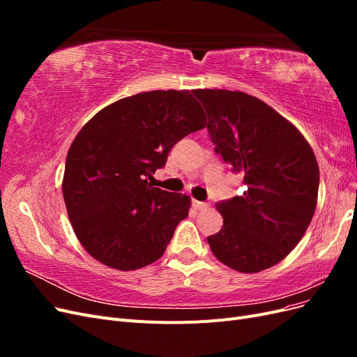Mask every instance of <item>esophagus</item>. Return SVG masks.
I'll return each mask as SVG.
<instances>
[{"label": "esophagus", "mask_w": 357, "mask_h": 357, "mask_svg": "<svg viewBox=\"0 0 357 357\" xmlns=\"http://www.w3.org/2000/svg\"><path fill=\"white\" fill-rule=\"evenodd\" d=\"M193 207H195L197 210H199V211H205L208 208V204L207 202H202V201H193Z\"/></svg>", "instance_id": "esophagus-1"}]
</instances>
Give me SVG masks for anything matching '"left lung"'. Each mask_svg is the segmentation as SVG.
Returning a JSON list of instances; mask_svg holds the SVG:
<instances>
[{
	"mask_svg": "<svg viewBox=\"0 0 357 357\" xmlns=\"http://www.w3.org/2000/svg\"><path fill=\"white\" fill-rule=\"evenodd\" d=\"M215 153L244 176L245 190L215 204L222 229L207 241L222 264L259 273L298 245L317 204L319 165L298 129L256 96L197 89Z\"/></svg>",
	"mask_w": 357,
	"mask_h": 357,
	"instance_id": "8db88e82",
	"label": "left lung"
}]
</instances>
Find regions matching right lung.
Listing matches in <instances>:
<instances>
[{"label":"right lung","mask_w":357,"mask_h":357,"mask_svg":"<svg viewBox=\"0 0 357 357\" xmlns=\"http://www.w3.org/2000/svg\"><path fill=\"white\" fill-rule=\"evenodd\" d=\"M207 121L189 91L119 100L86 123L68 150L62 193L73 229L96 261L132 271L164 255L190 198L149 180L169 150Z\"/></svg>","instance_id":"right-lung-1"}]
</instances>
